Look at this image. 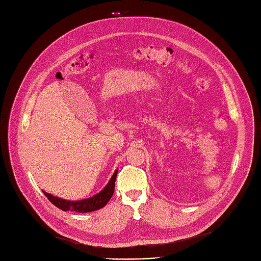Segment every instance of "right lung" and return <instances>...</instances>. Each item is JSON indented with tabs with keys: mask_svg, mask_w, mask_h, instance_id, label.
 Instances as JSON below:
<instances>
[{
	"mask_svg": "<svg viewBox=\"0 0 261 261\" xmlns=\"http://www.w3.org/2000/svg\"><path fill=\"white\" fill-rule=\"evenodd\" d=\"M117 172L118 170L114 172L109 184L105 187L102 191H100L98 194L90 198H86L82 200H73L72 202V200H66L63 198L53 196L45 191L43 192L54 206H56L57 208H59L63 211H74L78 213H87V212L96 211L98 209L103 208L111 199L115 190V181H116Z\"/></svg>",
	"mask_w": 261,
	"mask_h": 261,
	"instance_id": "1",
	"label": "right lung"
}]
</instances>
